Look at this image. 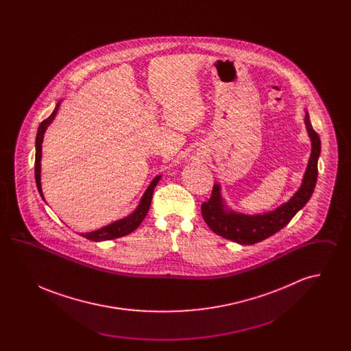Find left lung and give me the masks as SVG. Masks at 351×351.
<instances>
[{
	"instance_id": "8db88e82",
	"label": "left lung",
	"mask_w": 351,
	"mask_h": 351,
	"mask_svg": "<svg viewBox=\"0 0 351 351\" xmlns=\"http://www.w3.org/2000/svg\"><path fill=\"white\" fill-rule=\"evenodd\" d=\"M305 125L312 141V152L302 184L293 197L272 212L247 216L229 210L221 197L219 185L215 184L210 199L201 204V215L212 232L239 245H254L278 233L305 206L317 183L318 156L321 152V141L312 128L308 113L305 114Z\"/></svg>"
}]
</instances>
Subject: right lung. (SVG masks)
<instances>
[{"instance_id": "add662e5", "label": "right lung", "mask_w": 351, "mask_h": 351, "mask_svg": "<svg viewBox=\"0 0 351 351\" xmlns=\"http://www.w3.org/2000/svg\"><path fill=\"white\" fill-rule=\"evenodd\" d=\"M59 106H60V102H58V105L55 106L53 112L51 113V116L49 118H46L45 121L40 122L39 128H38V133H36V138H35V182H36V188L42 196V199L45 200L43 197V193H42V186H40V156H42V142H43V135L47 129V126L52 122V119L56 116L58 110H59ZM162 176H156L152 182H151L149 188L146 189L142 200L139 202L138 208L134 210L133 213L128 217L122 218V219H118L116 222L105 226V228H101L96 232H90V233H82L80 235H83L84 238L86 239H90V241H108V239H114V238H119V237H123V235H128V234L133 233L134 230L142 223V221L146 217L149 209H150L151 199H152V192H154V188L155 185L158 184V182L160 180Z\"/></svg>"}]
</instances>
